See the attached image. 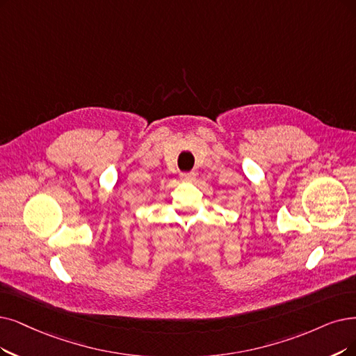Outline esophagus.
Returning <instances> with one entry per match:
<instances>
[{
  "label": "esophagus",
  "mask_w": 356,
  "mask_h": 356,
  "mask_svg": "<svg viewBox=\"0 0 356 356\" xmlns=\"http://www.w3.org/2000/svg\"><path fill=\"white\" fill-rule=\"evenodd\" d=\"M181 179L194 181L195 179V172H194V170H191V172H184V174H181Z\"/></svg>",
  "instance_id": "34e87169"
}]
</instances>
